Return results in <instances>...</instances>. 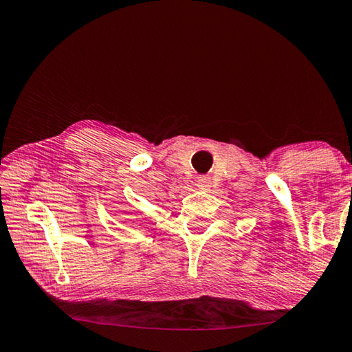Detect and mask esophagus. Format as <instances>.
<instances>
[{
    "label": "esophagus",
    "instance_id": "esophagus-1",
    "mask_svg": "<svg viewBox=\"0 0 352 352\" xmlns=\"http://www.w3.org/2000/svg\"><path fill=\"white\" fill-rule=\"evenodd\" d=\"M210 185H211V180L208 177H199L197 178V186L199 188L206 189V188H210Z\"/></svg>",
    "mask_w": 352,
    "mask_h": 352
}]
</instances>
